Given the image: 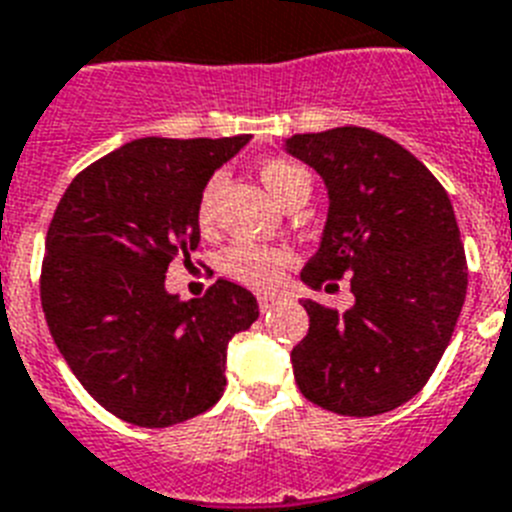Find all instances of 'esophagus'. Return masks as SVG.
<instances>
[{
	"label": "esophagus",
	"mask_w": 512,
	"mask_h": 512,
	"mask_svg": "<svg viewBox=\"0 0 512 512\" xmlns=\"http://www.w3.org/2000/svg\"><path fill=\"white\" fill-rule=\"evenodd\" d=\"M277 303H280V295L259 293V308H261V311H269V308H274Z\"/></svg>",
	"instance_id": "1"
}]
</instances>
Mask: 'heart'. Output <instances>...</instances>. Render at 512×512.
Masks as SVG:
<instances>
[{
    "label": "heart",
    "instance_id": "heart-1",
    "mask_svg": "<svg viewBox=\"0 0 512 512\" xmlns=\"http://www.w3.org/2000/svg\"><path fill=\"white\" fill-rule=\"evenodd\" d=\"M259 177L266 190L272 193L282 206L306 198L311 190V175L301 164L290 162L285 156H269L259 164ZM222 188V175H211L204 185V193L198 198V225L209 230L214 225V209H217V196ZM293 264V251L285 246H272V243H256V240H238L222 251L219 266L232 280L251 285L256 290H272L282 280L287 266Z\"/></svg>",
    "mask_w": 512,
    "mask_h": 512
}]
</instances>
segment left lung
Here are the masks:
<instances>
[{
  "mask_svg": "<svg viewBox=\"0 0 512 512\" xmlns=\"http://www.w3.org/2000/svg\"><path fill=\"white\" fill-rule=\"evenodd\" d=\"M287 151L329 190L322 246L301 280L319 290L348 274L356 295L345 314L303 303L308 335L290 353L298 390L340 416L387 413L429 382L466 301L453 204L411 151L369 128L293 135Z\"/></svg>",
  "mask_w": 512,
  "mask_h": 512,
  "instance_id": "obj_1",
  "label": "left lung"
}]
</instances>
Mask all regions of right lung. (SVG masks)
I'll return each mask as SVG.
<instances>
[{
  "label": "right lung",
  "instance_id": "right-lung-1",
  "mask_svg": "<svg viewBox=\"0 0 512 512\" xmlns=\"http://www.w3.org/2000/svg\"><path fill=\"white\" fill-rule=\"evenodd\" d=\"M248 143L138 138L101 156L59 198L46 232L41 308L88 395L135 426L180 424L225 392L227 342L259 319L251 290L217 280L204 298L164 290L198 248V198Z\"/></svg>",
  "mask_w": 512,
  "mask_h": 512
}]
</instances>
